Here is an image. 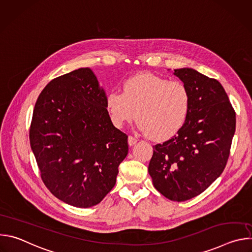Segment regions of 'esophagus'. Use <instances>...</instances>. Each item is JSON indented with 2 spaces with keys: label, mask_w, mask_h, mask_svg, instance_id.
I'll return each mask as SVG.
<instances>
[{
  "label": "esophagus",
  "mask_w": 252,
  "mask_h": 252,
  "mask_svg": "<svg viewBox=\"0 0 252 252\" xmlns=\"http://www.w3.org/2000/svg\"><path fill=\"white\" fill-rule=\"evenodd\" d=\"M136 141H137V139L134 136H131V135L128 136V145H129V147L134 146L135 143H136Z\"/></svg>",
  "instance_id": "obj_1"
}]
</instances>
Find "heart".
<instances>
[{"label": "heart", "instance_id": "obj_1", "mask_svg": "<svg viewBox=\"0 0 252 252\" xmlns=\"http://www.w3.org/2000/svg\"><path fill=\"white\" fill-rule=\"evenodd\" d=\"M105 107L115 126L123 127L135 116L139 130L155 140H164L186 124L190 94L179 81L138 74L125 81L123 93L107 94Z\"/></svg>", "mask_w": 252, "mask_h": 252}]
</instances>
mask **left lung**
<instances>
[{"label": "left lung", "mask_w": 252, "mask_h": 252, "mask_svg": "<svg viewBox=\"0 0 252 252\" xmlns=\"http://www.w3.org/2000/svg\"><path fill=\"white\" fill-rule=\"evenodd\" d=\"M190 94L184 126L154 146L149 173L166 198L186 201L203 192L223 171L235 132V112L220 85L190 67L173 69Z\"/></svg>", "instance_id": "obj_1"}]
</instances>
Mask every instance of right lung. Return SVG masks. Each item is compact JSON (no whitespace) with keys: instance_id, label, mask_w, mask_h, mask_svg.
Returning a JSON list of instances; mask_svg holds the SVG:
<instances>
[{"instance_id":"1","label":"right lung","mask_w":252,"mask_h":252,"mask_svg":"<svg viewBox=\"0 0 252 252\" xmlns=\"http://www.w3.org/2000/svg\"><path fill=\"white\" fill-rule=\"evenodd\" d=\"M105 97L93 70L81 67L51 81L33 109L30 143L41 177L57 198L76 207L103 199L128 153Z\"/></svg>"}]
</instances>
